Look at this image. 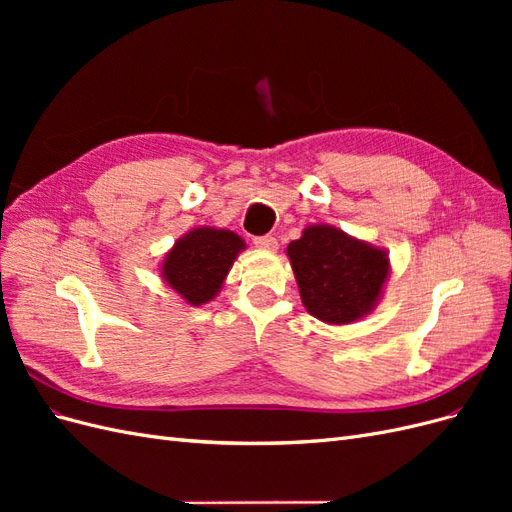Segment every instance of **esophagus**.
I'll return each instance as SVG.
<instances>
[{"label": "esophagus", "mask_w": 512, "mask_h": 512, "mask_svg": "<svg viewBox=\"0 0 512 512\" xmlns=\"http://www.w3.org/2000/svg\"><path fill=\"white\" fill-rule=\"evenodd\" d=\"M254 245L260 247V250H277V239L271 235H262L254 237Z\"/></svg>", "instance_id": "34e87169"}]
</instances>
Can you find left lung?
Here are the masks:
<instances>
[{
  "mask_svg": "<svg viewBox=\"0 0 512 512\" xmlns=\"http://www.w3.org/2000/svg\"><path fill=\"white\" fill-rule=\"evenodd\" d=\"M288 256L307 312L331 324L371 312L389 275L382 250L331 226L305 228L288 245Z\"/></svg>",
  "mask_w": 512,
  "mask_h": 512,
  "instance_id": "obj_1",
  "label": "left lung"
}]
</instances>
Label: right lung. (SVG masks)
<instances>
[{
  "label": "right lung",
  "instance_id": "1",
  "mask_svg": "<svg viewBox=\"0 0 512 512\" xmlns=\"http://www.w3.org/2000/svg\"><path fill=\"white\" fill-rule=\"evenodd\" d=\"M243 245L230 230L194 228L164 258V280L190 305H203L218 294Z\"/></svg>",
  "mask_w": 512,
  "mask_h": 512
}]
</instances>
